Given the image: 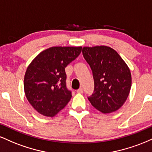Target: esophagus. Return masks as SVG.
Segmentation results:
<instances>
[{"label": "esophagus", "instance_id": "1", "mask_svg": "<svg viewBox=\"0 0 152 152\" xmlns=\"http://www.w3.org/2000/svg\"><path fill=\"white\" fill-rule=\"evenodd\" d=\"M83 88H82L81 87V88H78V89L77 91H76V92H77V93H79V94L83 93Z\"/></svg>", "mask_w": 152, "mask_h": 152}]
</instances>
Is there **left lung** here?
Instances as JSON below:
<instances>
[{
	"mask_svg": "<svg viewBox=\"0 0 152 152\" xmlns=\"http://www.w3.org/2000/svg\"><path fill=\"white\" fill-rule=\"evenodd\" d=\"M82 53L91 69L94 81V93L88 99L104 114L116 111L129 94V68L117 52L109 46L83 47Z\"/></svg>",
	"mask_w": 152,
	"mask_h": 152,
	"instance_id": "1",
	"label": "left lung"
}]
</instances>
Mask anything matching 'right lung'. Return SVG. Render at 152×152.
Wrapping results in <instances>:
<instances>
[{
    "label": "right lung",
    "instance_id": "add662e5",
    "mask_svg": "<svg viewBox=\"0 0 152 152\" xmlns=\"http://www.w3.org/2000/svg\"><path fill=\"white\" fill-rule=\"evenodd\" d=\"M81 49V46L50 47L41 52L28 66L24 91L28 102L39 114L54 116L71 100L65 68L77 58Z\"/></svg>",
    "mask_w": 152,
    "mask_h": 152
}]
</instances>
